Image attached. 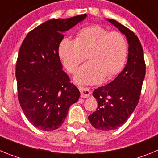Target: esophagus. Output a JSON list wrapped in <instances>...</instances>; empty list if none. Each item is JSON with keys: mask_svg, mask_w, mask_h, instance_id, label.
Masks as SVG:
<instances>
[{"mask_svg": "<svg viewBox=\"0 0 158 158\" xmlns=\"http://www.w3.org/2000/svg\"><path fill=\"white\" fill-rule=\"evenodd\" d=\"M79 90L81 92V96L82 98H87L89 97L90 95H91V91L89 88H84V87H80L79 88Z\"/></svg>", "mask_w": 158, "mask_h": 158, "instance_id": "1", "label": "esophagus"}]
</instances>
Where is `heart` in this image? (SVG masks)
<instances>
[{
  "mask_svg": "<svg viewBox=\"0 0 158 158\" xmlns=\"http://www.w3.org/2000/svg\"><path fill=\"white\" fill-rule=\"evenodd\" d=\"M59 55L67 70L75 72L87 58L89 62L78 69L74 81L95 85L111 78L122 69L127 54V43L119 32H108L99 25L81 29L76 39L65 38L59 45Z\"/></svg>",
  "mask_w": 158,
  "mask_h": 158,
  "instance_id": "obj_1",
  "label": "heart"
}]
</instances>
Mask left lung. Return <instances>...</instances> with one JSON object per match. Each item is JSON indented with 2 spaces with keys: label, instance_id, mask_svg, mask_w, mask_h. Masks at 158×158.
<instances>
[{
  "label": "left lung",
  "instance_id": "8db88e82",
  "mask_svg": "<svg viewBox=\"0 0 158 158\" xmlns=\"http://www.w3.org/2000/svg\"><path fill=\"white\" fill-rule=\"evenodd\" d=\"M107 20L126 36L129 47L127 62L122 72L93 93L98 107L88 118L93 127L100 131L117 129L127 120L138 105L146 74L143 49L139 38L115 19Z\"/></svg>",
  "mask_w": 158,
  "mask_h": 158
}]
</instances>
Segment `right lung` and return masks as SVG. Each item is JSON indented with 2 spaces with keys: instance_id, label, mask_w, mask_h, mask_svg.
<instances>
[{
  "instance_id": "right-lung-1",
  "label": "right lung",
  "mask_w": 158,
  "mask_h": 158,
  "mask_svg": "<svg viewBox=\"0 0 158 158\" xmlns=\"http://www.w3.org/2000/svg\"><path fill=\"white\" fill-rule=\"evenodd\" d=\"M87 17L50 19L31 31L19 49L16 68L18 99L25 116L36 128L62 126L80 92L62 70L58 48L63 33Z\"/></svg>"
}]
</instances>
